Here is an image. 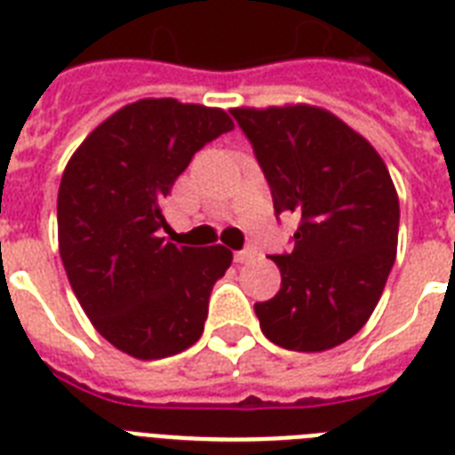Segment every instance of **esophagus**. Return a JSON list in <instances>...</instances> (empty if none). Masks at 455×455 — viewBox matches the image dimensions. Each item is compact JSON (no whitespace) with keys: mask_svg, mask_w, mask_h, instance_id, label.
Masks as SVG:
<instances>
[{"mask_svg":"<svg viewBox=\"0 0 455 455\" xmlns=\"http://www.w3.org/2000/svg\"><path fill=\"white\" fill-rule=\"evenodd\" d=\"M255 250L252 248H245V250H238V252H235V262L238 264H245V262H252V259H255Z\"/></svg>","mask_w":455,"mask_h":455,"instance_id":"obj_1","label":"esophagus"}]
</instances>
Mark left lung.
<instances>
[{"instance_id": "1", "label": "left lung", "mask_w": 455, "mask_h": 455, "mask_svg": "<svg viewBox=\"0 0 455 455\" xmlns=\"http://www.w3.org/2000/svg\"><path fill=\"white\" fill-rule=\"evenodd\" d=\"M271 186L276 214L299 217L281 291L255 304L259 328L292 352H325L366 325L396 257L399 196L380 153L309 103L231 108Z\"/></svg>"}]
</instances>
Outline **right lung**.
Masks as SVG:
<instances>
[{
	"mask_svg": "<svg viewBox=\"0 0 455 455\" xmlns=\"http://www.w3.org/2000/svg\"><path fill=\"white\" fill-rule=\"evenodd\" d=\"M234 120L221 108L141 99L106 117L68 160L59 252L92 325L120 352L153 361L198 342L231 250L167 243L163 200L196 151Z\"/></svg>",
	"mask_w": 455,
	"mask_h": 455,
	"instance_id": "right-lung-1",
	"label": "right lung"
}]
</instances>
